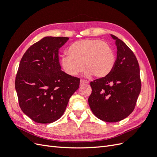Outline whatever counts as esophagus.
Wrapping results in <instances>:
<instances>
[{
  "label": "esophagus",
  "mask_w": 157,
  "mask_h": 157,
  "mask_svg": "<svg viewBox=\"0 0 157 157\" xmlns=\"http://www.w3.org/2000/svg\"><path fill=\"white\" fill-rule=\"evenodd\" d=\"M88 83H89L88 81H86V80H84L83 79H81V80H80V85H83L84 84H88Z\"/></svg>",
  "instance_id": "esophagus-1"
}]
</instances>
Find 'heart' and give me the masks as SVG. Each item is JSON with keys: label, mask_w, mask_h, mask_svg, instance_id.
I'll return each instance as SVG.
<instances>
[{"label": "heart", "mask_w": 157, "mask_h": 157, "mask_svg": "<svg viewBox=\"0 0 157 157\" xmlns=\"http://www.w3.org/2000/svg\"><path fill=\"white\" fill-rule=\"evenodd\" d=\"M68 54L61 59L65 72L77 76L82 72L103 78L111 73L115 64V56L107 42L99 39H85L73 42L68 48Z\"/></svg>", "instance_id": "b5f03b06"}]
</instances>
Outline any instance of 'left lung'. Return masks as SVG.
Returning <instances> with one entry per match:
<instances>
[{"label": "left lung", "instance_id": "left-lung-1", "mask_svg": "<svg viewBox=\"0 0 157 157\" xmlns=\"http://www.w3.org/2000/svg\"><path fill=\"white\" fill-rule=\"evenodd\" d=\"M117 59L107 77L90 82L92 94L88 103L94 115L107 122L126 118L136 107L141 91L139 63L135 54L124 42L115 35Z\"/></svg>", "mask_w": 157, "mask_h": 157}]
</instances>
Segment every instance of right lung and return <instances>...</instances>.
I'll use <instances>...</instances> for the list:
<instances>
[{
  "instance_id": "obj_1",
  "label": "right lung",
  "mask_w": 157,
  "mask_h": 157,
  "mask_svg": "<svg viewBox=\"0 0 157 157\" xmlns=\"http://www.w3.org/2000/svg\"><path fill=\"white\" fill-rule=\"evenodd\" d=\"M68 37L46 36L23 54L15 80L21 111L38 123L53 122L63 115L80 78L61 71L59 50Z\"/></svg>"
}]
</instances>
